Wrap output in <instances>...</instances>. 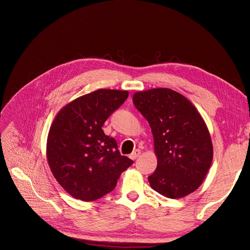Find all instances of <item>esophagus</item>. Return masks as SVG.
Segmentation results:
<instances>
[{
	"instance_id": "34e87169",
	"label": "esophagus",
	"mask_w": 250,
	"mask_h": 250,
	"mask_svg": "<svg viewBox=\"0 0 250 250\" xmlns=\"http://www.w3.org/2000/svg\"><path fill=\"white\" fill-rule=\"evenodd\" d=\"M140 154H141V150L140 149H135L133 152L130 154V158H131V160H135V158L140 156Z\"/></svg>"
}]
</instances>
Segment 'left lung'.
<instances>
[{
  "mask_svg": "<svg viewBox=\"0 0 250 250\" xmlns=\"http://www.w3.org/2000/svg\"><path fill=\"white\" fill-rule=\"evenodd\" d=\"M133 103L154 139L157 167L148 177L151 188L172 199L197 190L213 161L210 135L200 113L170 88L135 93Z\"/></svg>",
  "mask_w": 250,
  "mask_h": 250,
  "instance_id": "obj_1",
  "label": "left lung"
}]
</instances>
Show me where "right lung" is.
<instances>
[{"label":"right lung","instance_id":"right-lung-1","mask_svg":"<svg viewBox=\"0 0 250 250\" xmlns=\"http://www.w3.org/2000/svg\"><path fill=\"white\" fill-rule=\"evenodd\" d=\"M127 97V90L98 89L65 105L53 121L47 143L48 163L59 185L76 199L103 197L133 164L121 155L116 140L102 129Z\"/></svg>","mask_w":250,"mask_h":250}]
</instances>
